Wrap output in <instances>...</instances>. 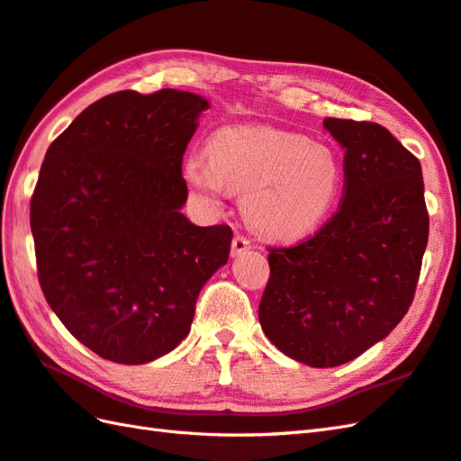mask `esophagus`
I'll use <instances>...</instances> for the list:
<instances>
[{
	"mask_svg": "<svg viewBox=\"0 0 461 461\" xmlns=\"http://www.w3.org/2000/svg\"><path fill=\"white\" fill-rule=\"evenodd\" d=\"M252 249V242L244 237V234H237V237L232 239V249H230V252H232V256H242V254H246Z\"/></svg>",
	"mask_w": 461,
	"mask_h": 461,
	"instance_id": "esophagus-1",
	"label": "esophagus"
}]
</instances>
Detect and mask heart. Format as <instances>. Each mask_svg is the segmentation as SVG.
Returning <instances> with one entry per match:
<instances>
[{"label": "heart", "mask_w": 461, "mask_h": 461, "mask_svg": "<svg viewBox=\"0 0 461 461\" xmlns=\"http://www.w3.org/2000/svg\"><path fill=\"white\" fill-rule=\"evenodd\" d=\"M209 158L187 156L184 176L197 192L244 194L242 212L258 234L294 240L315 230L342 192V164L327 144L274 127H222Z\"/></svg>", "instance_id": "b5f03b06"}]
</instances>
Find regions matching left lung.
Masks as SVG:
<instances>
[{"label": "left lung", "mask_w": 461, "mask_h": 461, "mask_svg": "<svg viewBox=\"0 0 461 461\" xmlns=\"http://www.w3.org/2000/svg\"><path fill=\"white\" fill-rule=\"evenodd\" d=\"M322 125L344 149L340 205L307 240L267 249L258 307L267 339L311 367L350 362L397 327L429 242L417 156L372 121Z\"/></svg>", "instance_id": "left-lung-1"}]
</instances>
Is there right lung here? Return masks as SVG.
Returning <instances> with one entry per match:
<instances>
[{"label":"right lung","mask_w":461,"mask_h":461,"mask_svg":"<svg viewBox=\"0 0 461 461\" xmlns=\"http://www.w3.org/2000/svg\"><path fill=\"white\" fill-rule=\"evenodd\" d=\"M207 107L177 89H125L84 109L44 156L31 197L39 284L74 339L109 362L174 350L229 260V224L179 212L182 160Z\"/></svg>","instance_id":"1"}]
</instances>
